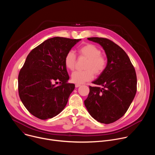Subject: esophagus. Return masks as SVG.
Listing matches in <instances>:
<instances>
[{
  "mask_svg": "<svg viewBox=\"0 0 155 155\" xmlns=\"http://www.w3.org/2000/svg\"><path fill=\"white\" fill-rule=\"evenodd\" d=\"M80 86H81V84H75V87H79Z\"/></svg>",
  "mask_w": 155,
  "mask_h": 155,
  "instance_id": "1",
  "label": "esophagus"
}]
</instances>
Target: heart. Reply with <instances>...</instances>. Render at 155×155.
I'll use <instances>...</instances> for the list:
<instances>
[{"label": "heart", "instance_id": "heart-1", "mask_svg": "<svg viewBox=\"0 0 155 155\" xmlns=\"http://www.w3.org/2000/svg\"><path fill=\"white\" fill-rule=\"evenodd\" d=\"M78 53L81 57L87 59L83 71H77L72 74V80L77 84H83L90 81L94 78V74L98 76L105 70L107 59L102 55V51L96 45L91 43H86L78 48ZM77 56L71 50L65 54L64 64L67 69L74 71L77 64Z\"/></svg>", "mask_w": 155, "mask_h": 155}]
</instances>
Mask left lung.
Masks as SVG:
<instances>
[{
	"mask_svg": "<svg viewBox=\"0 0 155 155\" xmlns=\"http://www.w3.org/2000/svg\"><path fill=\"white\" fill-rule=\"evenodd\" d=\"M89 40L102 47L107 58L105 70L90 86L84 101L91 116L98 122L112 123L127 112L137 91L135 69L126 52L106 38L90 37Z\"/></svg>",
	"mask_w": 155,
	"mask_h": 155,
	"instance_id": "8db88e82",
	"label": "left lung"
}]
</instances>
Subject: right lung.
I'll return each instance as SVG.
<instances>
[{
  "label": "right lung",
  "instance_id": "add662e5",
  "mask_svg": "<svg viewBox=\"0 0 155 155\" xmlns=\"http://www.w3.org/2000/svg\"><path fill=\"white\" fill-rule=\"evenodd\" d=\"M81 39L56 37L43 41L28 55L18 75L20 99L40 120L58 115L68 103L75 84L64 64L67 53ZM60 81V84H55Z\"/></svg>",
  "mask_w": 155,
  "mask_h": 155
}]
</instances>
